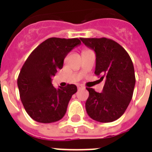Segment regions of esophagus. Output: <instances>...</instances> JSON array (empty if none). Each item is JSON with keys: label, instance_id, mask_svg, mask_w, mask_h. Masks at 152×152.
Masks as SVG:
<instances>
[{"label": "esophagus", "instance_id": "esophagus-1", "mask_svg": "<svg viewBox=\"0 0 152 152\" xmlns=\"http://www.w3.org/2000/svg\"><path fill=\"white\" fill-rule=\"evenodd\" d=\"M85 87L82 86V85H77V89H84Z\"/></svg>", "mask_w": 152, "mask_h": 152}]
</instances>
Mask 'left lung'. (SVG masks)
Masks as SVG:
<instances>
[{
  "instance_id": "obj_1",
  "label": "left lung",
  "mask_w": 152,
  "mask_h": 152,
  "mask_svg": "<svg viewBox=\"0 0 152 152\" xmlns=\"http://www.w3.org/2000/svg\"><path fill=\"white\" fill-rule=\"evenodd\" d=\"M86 46L94 50L96 66L94 74L105 80L102 92L86 88L89 98L86 112L93 120L107 123L124 114L130 102L135 74L130 57L121 45L108 38H80Z\"/></svg>"
}]
</instances>
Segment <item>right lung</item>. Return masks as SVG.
<instances>
[{"label":"right lung","instance_id":"obj_1","mask_svg":"<svg viewBox=\"0 0 152 152\" xmlns=\"http://www.w3.org/2000/svg\"><path fill=\"white\" fill-rule=\"evenodd\" d=\"M81 43L78 38L51 37L40 44L25 61L18 77L22 103L31 119L40 123H52L64 116L75 85L54 88L51 77L62 69L63 60L74 47Z\"/></svg>","mask_w":152,"mask_h":152}]
</instances>
